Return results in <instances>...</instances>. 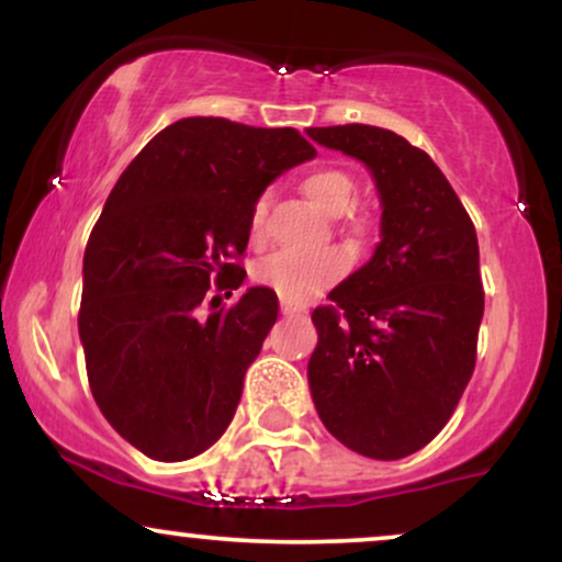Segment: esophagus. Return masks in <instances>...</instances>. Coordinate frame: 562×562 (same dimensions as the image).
Returning <instances> with one entry per match:
<instances>
[{"instance_id":"esophagus-1","label":"esophagus","mask_w":562,"mask_h":562,"mask_svg":"<svg viewBox=\"0 0 562 562\" xmlns=\"http://www.w3.org/2000/svg\"><path fill=\"white\" fill-rule=\"evenodd\" d=\"M280 312L285 314V317H295V314L306 312V306H301V303H293V301H282Z\"/></svg>"}]
</instances>
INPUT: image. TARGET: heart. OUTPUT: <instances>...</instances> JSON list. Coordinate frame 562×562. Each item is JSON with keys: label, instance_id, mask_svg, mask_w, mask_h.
<instances>
[{"label": "heart", "instance_id": "1", "mask_svg": "<svg viewBox=\"0 0 562 562\" xmlns=\"http://www.w3.org/2000/svg\"><path fill=\"white\" fill-rule=\"evenodd\" d=\"M303 195L312 200L325 214H344L353 198L351 177L338 169L312 171L301 182ZM263 214H267V200H259L250 211V237L259 240L263 229ZM348 269V259L338 248L317 250H277L256 267V282L274 290L280 299L293 303H306L319 293L322 288L333 285Z\"/></svg>", "mask_w": 562, "mask_h": 562}]
</instances>
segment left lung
Wrapping results in <instances>:
<instances>
[{"mask_svg": "<svg viewBox=\"0 0 562 562\" xmlns=\"http://www.w3.org/2000/svg\"><path fill=\"white\" fill-rule=\"evenodd\" d=\"M317 145L362 160L380 198L370 261L314 308L308 391L325 428L372 460L434 438L475 367L483 319L479 237L441 169L396 132L312 126Z\"/></svg>", "mask_w": 562, "mask_h": 562, "instance_id": "1", "label": "left lung"}]
</instances>
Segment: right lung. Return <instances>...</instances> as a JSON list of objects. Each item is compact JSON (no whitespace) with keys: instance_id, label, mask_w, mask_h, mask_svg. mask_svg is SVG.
<instances>
[{"instance_id":"add662e5","label":"right lung","mask_w":562,"mask_h":562,"mask_svg":"<svg viewBox=\"0 0 562 562\" xmlns=\"http://www.w3.org/2000/svg\"><path fill=\"white\" fill-rule=\"evenodd\" d=\"M314 156L295 128L192 115L147 142L108 195L83 250L79 338L97 406L142 454L190 460L235 417L277 293L254 285L209 317L200 303L211 282L243 285L250 211Z\"/></svg>"}]
</instances>
